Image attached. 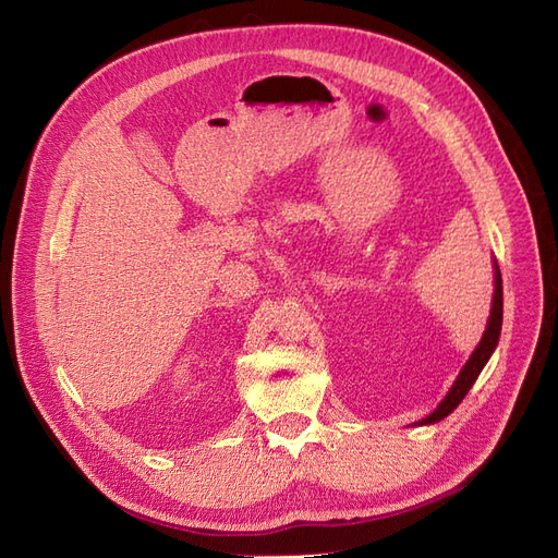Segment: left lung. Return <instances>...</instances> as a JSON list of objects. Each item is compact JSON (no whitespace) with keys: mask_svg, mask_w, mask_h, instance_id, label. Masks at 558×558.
Instances as JSON below:
<instances>
[{"mask_svg":"<svg viewBox=\"0 0 558 558\" xmlns=\"http://www.w3.org/2000/svg\"><path fill=\"white\" fill-rule=\"evenodd\" d=\"M500 328H502V277H500V269H498V263H496V291H494V302H492V316H488V324H486L482 340H480L477 349L472 351V356L468 359V363L463 365L461 375L456 377V381L449 388V393L445 396V400L437 404L433 414H428L426 418H421L416 426L437 424V421H442L445 416H449L456 408H459L461 400L468 396V391L472 388V384H475V379L480 377L482 367L488 363V359H492V353L498 344Z\"/></svg>","mask_w":558,"mask_h":558,"instance_id":"8db88e82","label":"left lung"}]
</instances>
